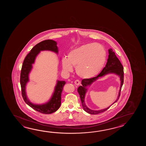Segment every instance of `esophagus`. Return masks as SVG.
Returning a JSON list of instances; mask_svg holds the SVG:
<instances>
[{
	"label": "esophagus",
	"instance_id": "34e87169",
	"mask_svg": "<svg viewBox=\"0 0 146 146\" xmlns=\"http://www.w3.org/2000/svg\"><path fill=\"white\" fill-rule=\"evenodd\" d=\"M74 84L77 86H79L80 84V82L79 80H76L74 81Z\"/></svg>",
	"mask_w": 146,
	"mask_h": 146
}]
</instances>
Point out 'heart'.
<instances>
[{"instance_id": "heart-1", "label": "heart", "mask_w": 146, "mask_h": 146, "mask_svg": "<svg viewBox=\"0 0 146 146\" xmlns=\"http://www.w3.org/2000/svg\"><path fill=\"white\" fill-rule=\"evenodd\" d=\"M67 57L62 59L64 70L71 72L72 66L76 67V73L79 77L89 79L102 70L106 62V53L101 44L88 43L70 50Z\"/></svg>"}]
</instances>
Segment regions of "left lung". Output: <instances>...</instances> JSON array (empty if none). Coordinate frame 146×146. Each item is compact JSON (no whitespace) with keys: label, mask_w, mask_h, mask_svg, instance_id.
Here are the masks:
<instances>
[{"label":"left lung","mask_w":146,"mask_h":146,"mask_svg":"<svg viewBox=\"0 0 146 146\" xmlns=\"http://www.w3.org/2000/svg\"><path fill=\"white\" fill-rule=\"evenodd\" d=\"M109 57L108 59V62H106V67L103 69L102 72L100 73L96 77L90 78V79H84L82 80L81 84L82 85L79 86L78 88V92L79 94L80 98L81 101L82 103V108L86 112L89 113L90 114H98L101 113L105 112L108 109H109L110 107L108 108L103 109L99 111H94L89 109L86 106L84 103V97L85 94L87 91L86 87L88 85H90L93 82L96 80L99 77H101L106 74L109 73H115L118 75L120 77L121 80V86L120 89L118 97L117 100L113 104L116 102L118 101L119 96L121 95V87L124 83V68L123 66L121 65V62H120L119 60L116 57L114 52L113 51L112 48L109 50ZM112 104V105H113ZM112 105L111 106H112Z\"/></svg>","instance_id":"1"}]
</instances>
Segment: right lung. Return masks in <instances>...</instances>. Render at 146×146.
Wrapping results in <instances>:
<instances>
[{
    "instance_id": "right-lung-1",
    "label": "right lung",
    "mask_w": 146,
    "mask_h": 146,
    "mask_svg": "<svg viewBox=\"0 0 146 146\" xmlns=\"http://www.w3.org/2000/svg\"><path fill=\"white\" fill-rule=\"evenodd\" d=\"M42 50H50L57 54L58 50L56 42L52 40H43L37 44L32 48L30 52L25 57L22 64L20 81L22 96L25 102L37 112L47 114L56 112L59 109L61 104L62 93L66 82L65 81H57L52 96L50 101L45 104H34L29 100L26 94L25 86L29 81V74L32 68V64H34L36 57Z\"/></svg>"
}]
</instances>
